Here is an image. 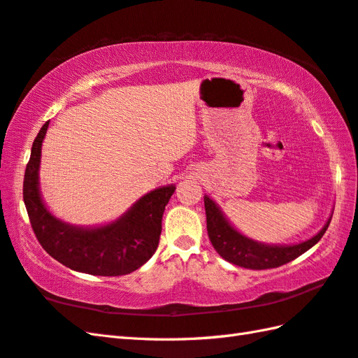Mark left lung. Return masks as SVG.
<instances>
[{
    "instance_id": "1",
    "label": "left lung",
    "mask_w": 358,
    "mask_h": 358,
    "mask_svg": "<svg viewBox=\"0 0 358 358\" xmlns=\"http://www.w3.org/2000/svg\"><path fill=\"white\" fill-rule=\"evenodd\" d=\"M204 209H206L209 240L217 252L232 264L255 271L278 268V266H283L295 260L301 254H305L308 249L320 241L332 218L331 217L328 220V223L324 224L323 229L315 237L308 241H303L300 245L269 246L243 237L240 232L235 231L223 217L222 210L218 209L217 204L209 196H204Z\"/></svg>"
}]
</instances>
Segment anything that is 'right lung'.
I'll return each instance as SVG.
<instances>
[{
  "label": "right lung",
  "mask_w": 358,
  "mask_h": 358,
  "mask_svg": "<svg viewBox=\"0 0 358 358\" xmlns=\"http://www.w3.org/2000/svg\"><path fill=\"white\" fill-rule=\"evenodd\" d=\"M49 121L38 132L26 166L22 199L36 240L57 262L92 275L117 277L131 273L154 255L162 235V218L175 186H164L144 195L118 222L83 229L59 222L49 214L38 191L41 143Z\"/></svg>",
  "instance_id": "add662e5"
}]
</instances>
